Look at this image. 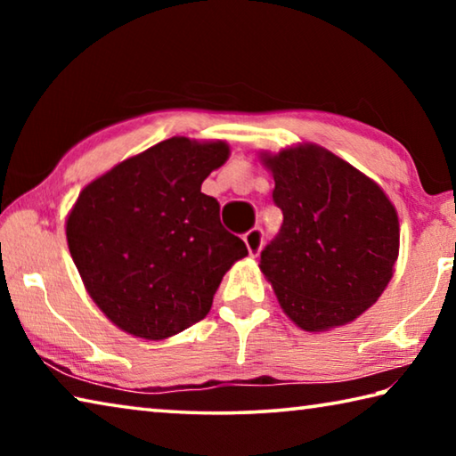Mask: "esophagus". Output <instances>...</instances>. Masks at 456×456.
Instances as JSON below:
<instances>
[{
    "label": "esophagus",
    "mask_w": 456,
    "mask_h": 456,
    "mask_svg": "<svg viewBox=\"0 0 456 456\" xmlns=\"http://www.w3.org/2000/svg\"><path fill=\"white\" fill-rule=\"evenodd\" d=\"M243 241L247 245V251H249V256H257V253L261 251V245H264V231L261 229H251L247 231V233L243 235Z\"/></svg>",
    "instance_id": "esophagus-1"
}]
</instances>
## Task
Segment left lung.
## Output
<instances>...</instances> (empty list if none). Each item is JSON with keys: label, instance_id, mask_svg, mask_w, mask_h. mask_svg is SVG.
<instances>
[{"label": "left lung", "instance_id": "1", "mask_svg": "<svg viewBox=\"0 0 456 456\" xmlns=\"http://www.w3.org/2000/svg\"><path fill=\"white\" fill-rule=\"evenodd\" d=\"M283 223L259 269L281 310L305 331L344 326L395 275L398 213L378 183L320 144L259 152Z\"/></svg>", "mask_w": 456, "mask_h": 456}]
</instances>
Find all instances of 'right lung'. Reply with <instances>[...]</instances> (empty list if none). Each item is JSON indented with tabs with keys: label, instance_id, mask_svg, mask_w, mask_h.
<instances>
[{
	"label": "right lung",
	"instance_id": "obj_1",
	"mask_svg": "<svg viewBox=\"0 0 456 456\" xmlns=\"http://www.w3.org/2000/svg\"><path fill=\"white\" fill-rule=\"evenodd\" d=\"M225 141L173 136L80 191L66 219L84 288L114 326L165 339L203 320L231 265L247 256L200 184L229 159Z\"/></svg>",
	"mask_w": 456,
	"mask_h": 456
}]
</instances>
